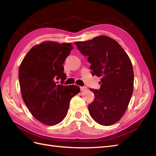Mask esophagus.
Masks as SVG:
<instances>
[{
  "mask_svg": "<svg viewBox=\"0 0 156 156\" xmlns=\"http://www.w3.org/2000/svg\"><path fill=\"white\" fill-rule=\"evenodd\" d=\"M87 90V87H80V90L81 91H86Z\"/></svg>",
  "mask_w": 156,
  "mask_h": 156,
  "instance_id": "esophagus-1",
  "label": "esophagus"
}]
</instances>
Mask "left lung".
<instances>
[{"label":"left lung","instance_id":"1","mask_svg":"<svg viewBox=\"0 0 156 156\" xmlns=\"http://www.w3.org/2000/svg\"><path fill=\"white\" fill-rule=\"evenodd\" d=\"M74 44L88 57L92 74L102 77L100 89L90 88L94 99L88 105L89 113L101 125L115 124L124 115L133 94L134 75L130 59L121 46L107 36Z\"/></svg>","mask_w":156,"mask_h":156}]
</instances>
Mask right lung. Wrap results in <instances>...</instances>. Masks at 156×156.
<instances>
[{
	"label": "right lung",
	"mask_w": 156,
	"mask_h": 156,
	"mask_svg": "<svg viewBox=\"0 0 156 156\" xmlns=\"http://www.w3.org/2000/svg\"><path fill=\"white\" fill-rule=\"evenodd\" d=\"M73 49L69 43L47 41L32 48L19 69L22 98L34 117L48 125L59 123L69 101L80 92L78 86H64V64ZM61 80L62 85L57 80Z\"/></svg>",
	"instance_id": "right-lung-1"
}]
</instances>
